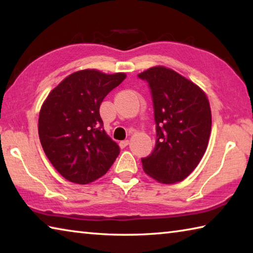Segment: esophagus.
<instances>
[{
	"label": "esophagus",
	"instance_id": "34e87169",
	"mask_svg": "<svg viewBox=\"0 0 253 253\" xmlns=\"http://www.w3.org/2000/svg\"><path fill=\"white\" fill-rule=\"evenodd\" d=\"M128 144H129V140L125 139V140H122V142H119V146H121V148H125Z\"/></svg>",
	"mask_w": 253,
	"mask_h": 253
}]
</instances>
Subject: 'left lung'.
Returning a JSON list of instances; mask_svg holds the SVG:
<instances>
[{"label":"left lung","instance_id":"8db88e82","mask_svg":"<svg viewBox=\"0 0 253 253\" xmlns=\"http://www.w3.org/2000/svg\"><path fill=\"white\" fill-rule=\"evenodd\" d=\"M151 89L156 143L142 158L145 173L163 184L186 178L202 160L212 116L204 91L176 71L157 66L138 75Z\"/></svg>","mask_w":253,"mask_h":253}]
</instances>
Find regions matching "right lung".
Instances as JSON below:
<instances>
[{
    "label": "right lung",
    "mask_w": 253,
    "mask_h": 253,
    "mask_svg": "<svg viewBox=\"0 0 253 253\" xmlns=\"http://www.w3.org/2000/svg\"><path fill=\"white\" fill-rule=\"evenodd\" d=\"M123 72L77 71L46 97L39 115V137L51 164L68 181L88 184L107 173L119 146L107 135L100 104L123 83Z\"/></svg>",
    "instance_id": "right-lung-1"
}]
</instances>
